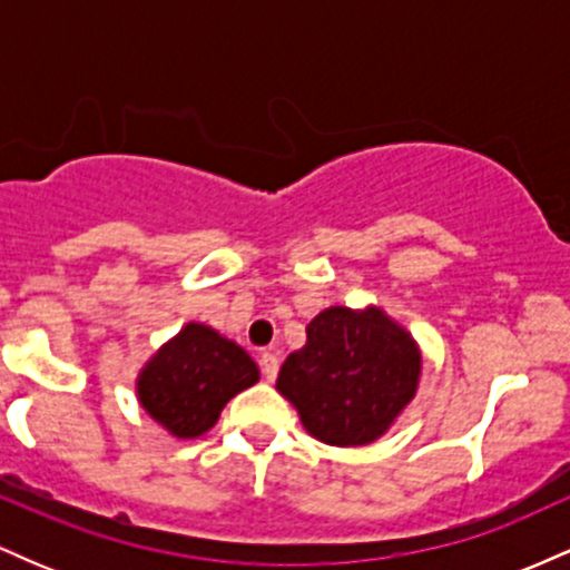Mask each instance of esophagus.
Wrapping results in <instances>:
<instances>
[{"mask_svg":"<svg viewBox=\"0 0 570 570\" xmlns=\"http://www.w3.org/2000/svg\"><path fill=\"white\" fill-rule=\"evenodd\" d=\"M259 364H263V372H265L267 381H276V375H278V356H276V353L265 351L263 356H259Z\"/></svg>","mask_w":570,"mask_h":570,"instance_id":"esophagus-1","label":"esophagus"}]
</instances>
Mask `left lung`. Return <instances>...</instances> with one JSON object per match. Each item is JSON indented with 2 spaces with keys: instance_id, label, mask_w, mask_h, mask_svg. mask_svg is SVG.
<instances>
[{
  "instance_id": "left-lung-1",
  "label": "left lung",
  "mask_w": 570,
  "mask_h": 570,
  "mask_svg": "<svg viewBox=\"0 0 570 570\" xmlns=\"http://www.w3.org/2000/svg\"><path fill=\"white\" fill-rule=\"evenodd\" d=\"M286 356L276 391L289 399L311 436L358 448L389 434L415 399L423 353L407 326L381 305H330Z\"/></svg>"
}]
</instances>
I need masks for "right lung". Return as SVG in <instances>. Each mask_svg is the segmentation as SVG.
<instances>
[{
	"instance_id": "right-lung-1",
	"label": "right lung",
	"mask_w": 570,
	"mask_h": 570,
	"mask_svg": "<svg viewBox=\"0 0 570 570\" xmlns=\"http://www.w3.org/2000/svg\"><path fill=\"white\" fill-rule=\"evenodd\" d=\"M257 381V362L235 340L187 322L144 362L136 399L176 440H198L217 426L225 404Z\"/></svg>"
}]
</instances>
